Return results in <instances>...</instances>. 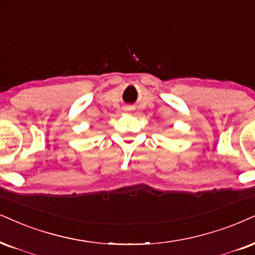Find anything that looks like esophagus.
<instances>
[{
  "instance_id": "obj_1",
  "label": "esophagus",
  "mask_w": 255,
  "mask_h": 255,
  "mask_svg": "<svg viewBox=\"0 0 255 255\" xmlns=\"http://www.w3.org/2000/svg\"><path fill=\"white\" fill-rule=\"evenodd\" d=\"M124 110H125V111H130V108H125Z\"/></svg>"
}]
</instances>
